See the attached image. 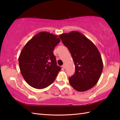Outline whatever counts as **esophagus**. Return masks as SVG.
Wrapping results in <instances>:
<instances>
[{
    "label": "esophagus",
    "mask_w": 120,
    "mask_h": 120,
    "mask_svg": "<svg viewBox=\"0 0 120 120\" xmlns=\"http://www.w3.org/2000/svg\"><path fill=\"white\" fill-rule=\"evenodd\" d=\"M62 68L65 69V65H62Z\"/></svg>",
    "instance_id": "esophagus-1"
}]
</instances>
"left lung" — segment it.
<instances>
[{"mask_svg":"<svg viewBox=\"0 0 120 120\" xmlns=\"http://www.w3.org/2000/svg\"><path fill=\"white\" fill-rule=\"evenodd\" d=\"M70 52L75 67L74 75L68 78L72 87L83 92L98 83L103 68L99 50L94 43L81 33L72 31L59 35Z\"/></svg>","mask_w":120,"mask_h":120,"instance_id":"8db88e82","label":"left lung"}]
</instances>
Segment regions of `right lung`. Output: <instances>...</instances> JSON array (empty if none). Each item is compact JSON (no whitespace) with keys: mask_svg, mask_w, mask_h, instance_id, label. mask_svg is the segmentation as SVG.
<instances>
[{"mask_svg":"<svg viewBox=\"0 0 120 120\" xmlns=\"http://www.w3.org/2000/svg\"><path fill=\"white\" fill-rule=\"evenodd\" d=\"M60 42L57 35L42 31L32 37L22 49L19 58L20 71L32 87L44 89L55 81L61 68L57 65L53 51Z\"/></svg>","mask_w":120,"mask_h":120,"instance_id":"obj_1","label":"right lung"}]
</instances>
